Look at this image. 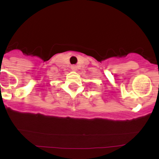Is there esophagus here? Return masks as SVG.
<instances>
[{"label":"esophagus","instance_id":"34e87169","mask_svg":"<svg viewBox=\"0 0 159 159\" xmlns=\"http://www.w3.org/2000/svg\"><path fill=\"white\" fill-rule=\"evenodd\" d=\"M71 69H72V71H77V66L75 65L72 66H71Z\"/></svg>","mask_w":159,"mask_h":159}]
</instances>
